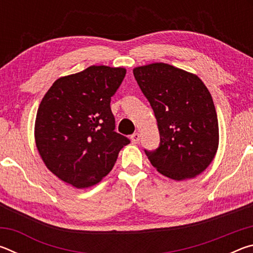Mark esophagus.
Segmentation results:
<instances>
[{"instance_id":"esophagus-1","label":"esophagus","mask_w":253,"mask_h":253,"mask_svg":"<svg viewBox=\"0 0 253 253\" xmlns=\"http://www.w3.org/2000/svg\"><path fill=\"white\" fill-rule=\"evenodd\" d=\"M130 138L132 140V143H138L139 139H140V135L138 134V132H135V134L131 135Z\"/></svg>"}]
</instances>
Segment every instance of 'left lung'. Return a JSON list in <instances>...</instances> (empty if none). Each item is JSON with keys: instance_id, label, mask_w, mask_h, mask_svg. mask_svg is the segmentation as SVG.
<instances>
[{"instance_id": "obj_1", "label": "left lung", "mask_w": 253, "mask_h": 253, "mask_svg": "<svg viewBox=\"0 0 253 253\" xmlns=\"http://www.w3.org/2000/svg\"><path fill=\"white\" fill-rule=\"evenodd\" d=\"M140 90L151 104L160 147L145 153L152 165L175 181L207 169L219 147V123L208 88L198 76L168 63L134 68Z\"/></svg>"}]
</instances>
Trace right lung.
Returning <instances> with one entry per match:
<instances>
[{"mask_svg": "<svg viewBox=\"0 0 253 253\" xmlns=\"http://www.w3.org/2000/svg\"><path fill=\"white\" fill-rule=\"evenodd\" d=\"M125 75V68L91 66L57 79L42 98L36 145L46 168L61 181L77 188L95 185L130 143L115 131L110 109Z\"/></svg>", "mask_w": 253, "mask_h": 253, "instance_id": "obj_1", "label": "right lung"}]
</instances>
